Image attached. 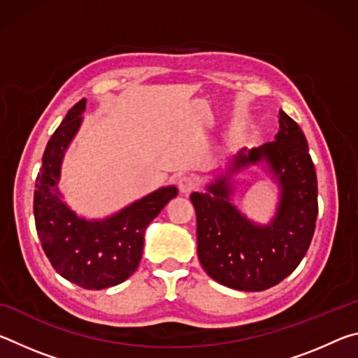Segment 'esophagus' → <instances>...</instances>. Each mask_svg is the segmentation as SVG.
Here are the masks:
<instances>
[{"instance_id":"esophagus-1","label":"esophagus","mask_w":358,"mask_h":358,"mask_svg":"<svg viewBox=\"0 0 358 358\" xmlns=\"http://www.w3.org/2000/svg\"><path fill=\"white\" fill-rule=\"evenodd\" d=\"M177 186L180 192H183L187 196V194H191L194 189H196V180L189 177V175H185V177H180L177 180Z\"/></svg>"}]
</instances>
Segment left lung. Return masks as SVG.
Listing matches in <instances>:
<instances>
[{"label":"left lung","mask_w":358,"mask_h":358,"mask_svg":"<svg viewBox=\"0 0 358 358\" xmlns=\"http://www.w3.org/2000/svg\"><path fill=\"white\" fill-rule=\"evenodd\" d=\"M265 162L280 185V203L270 224L250 222L229 202V178ZM197 216V256L203 270L222 286L259 292L276 286L299 266L310 248L317 220L316 169L300 126L280 110L273 142L240 150L227 172L205 192H192Z\"/></svg>","instance_id":"8db88e82"}]
</instances>
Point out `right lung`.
<instances>
[{"instance_id": "obj_1", "label": "right lung", "mask_w": 358, "mask_h": 358, "mask_svg": "<svg viewBox=\"0 0 358 358\" xmlns=\"http://www.w3.org/2000/svg\"><path fill=\"white\" fill-rule=\"evenodd\" d=\"M85 104V99L77 102L48 141L33 207L42 250L57 273L83 289L101 290L126 281L137 270L145 229L178 189L161 187L106 220L77 216L63 202L58 181L66 150L82 124Z\"/></svg>"}]
</instances>
